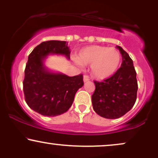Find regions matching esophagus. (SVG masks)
Here are the masks:
<instances>
[{
  "mask_svg": "<svg viewBox=\"0 0 158 158\" xmlns=\"http://www.w3.org/2000/svg\"><path fill=\"white\" fill-rule=\"evenodd\" d=\"M83 80H84L85 82H86V81H89L90 80L89 77H88V76H87V75H85L84 77H83Z\"/></svg>",
  "mask_w": 158,
  "mask_h": 158,
  "instance_id": "1",
  "label": "esophagus"
}]
</instances>
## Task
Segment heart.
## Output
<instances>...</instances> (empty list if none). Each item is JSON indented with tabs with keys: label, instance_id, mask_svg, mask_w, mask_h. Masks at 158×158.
Returning a JSON list of instances; mask_svg holds the SVG:
<instances>
[{
	"label": "heart",
	"instance_id": "heart-1",
	"mask_svg": "<svg viewBox=\"0 0 158 158\" xmlns=\"http://www.w3.org/2000/svg\"><path fill=\"white\" fill-rule=\"evenodd\" d=\"M121 59V54L117 49L99 45L81 49L77 56L79 64H90L91 74L98 79L111 77L118 69Z\"/></svg>",
	"mask_w": 158,
	"mask_h": 158
}]
</instances>
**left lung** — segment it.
Returning <instances> with one entry per match:
<instances>
[{
	"mask_svg": "<svg viewBox=\"0 0 158 158\" xmlns=\"http://www.w3.org/2000/svg\"><path fill=\"white\" fill-rule=\"evenodd\" d=\"M121 67L113 76L102 81H94L96 88L92 98L94 111L106 119H117L134 106L138 89L137 73L129 55L119 46Z\"/></svg>",
	"mask_w": 158,
	"mask_h": 158,
	"instance_id": "1",
	"label": "left lung"
}]
</instances>
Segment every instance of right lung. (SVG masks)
<instances>
[{
    "label": "right lung",
    "mask_w": 158,
    "mask_h": 158,
    "mask_svg": "<svg viewBox=\"0 0 158 158\" xmlns=\"http://www.w3.org/2000/svg\"><path fill=\"white\" fill-rule=\"evenodd\" d=\"M70 53L66 41L52 40L41 43L29 55L23 90L27 104L37 113L46 117L65 113L84 85L82 74L68 77L52 73L44 67V60L49 54L64 55L69 59Z\"/></svg>",
    "instance_id": "add662e5"
}]
</instances>
